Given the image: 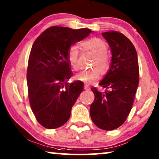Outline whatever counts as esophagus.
Segmentation results:
<instances>
[{
    "mask_svg": "<svg viewBox=\"0 0 159 159\" xmlns=\"http://www.w3.org/2000/svg\"><path fill=\"white\" fill-rule=\"evenodd\" d=\"M84 89L85 90H90V87H89V85H87V84H85V85H84Z\"/></svg>",
    "mask_w": 159,
    "mask_h": 159,
    "instance_id": "esophagus-1",
    "label": "esophagus"
}]
</instances>
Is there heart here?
<instances>
[{
  "mask_svg": "<svg viewBox=\"0 0 159 159\" xmlns=\"http://www.w3.org/2000/svg\"><path fill=\"white\" fill-rule=\"evenodd\" d=\"M83 48L85 50L92 51L97 55L93 61V66L98 67L102 72H106L109 67V59L106 53L107 52V45L105 41L98 38H93L81 43ZM79 51L76 45L70 47L67 52V60L69 65L73 69L78 68ZM99 77V72L98 69L85 70L76 75V79L85 83L91 84L98 80Z\"/></svg>",
  "mask_w": 159,
  "mask_h": 159,
  "instance_id": "b5f03b06",
  "label": "heart"
}]
</instances>
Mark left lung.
<instances>
[{"mask_svg":"<svg viewBox=\"0 0 159 159\" xmlns=\"http://www.w3.org/2000/svg\"><path fill=\"white\" fill-rule=\"evenodd\" d=\"M102 35L111 49V60L108 72L99 83L105 92L91 88L95 100L90 112L98 128L111 130L120 127L131 111L139 85L138 58L133 44L121 33L111 31Z\"/></svg>","mask_w":159,"mask_h":159,"instance_id":"left-lung-1","label":"left lung"}]
</instances>
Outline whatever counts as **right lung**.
<instances>
[{"label":"right lung","instance_id":"1","mask_svg":"<svg viewBox=\"0 0 159 159\" xmlns=\"http://www.w3.org/2000/svg\"><path fill=\"white\" fill-rule=\"evenodd\" d=\"M91 32L89 29L51 26L32 45L26 74L29 102L36 120L45 128L55 129L63 125L84 89L80 80L70 85L67 83L73 74L67 52Z\"/></svg>","mask_w":159,"mask_h":159}]
</instances>
